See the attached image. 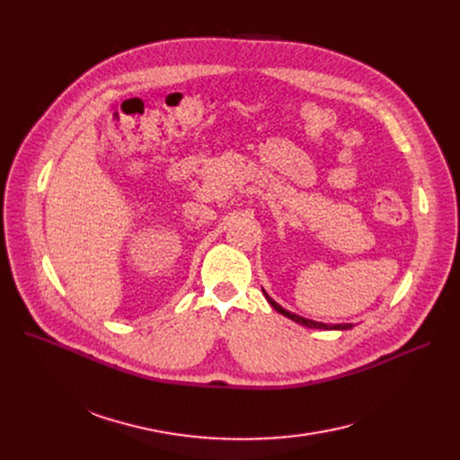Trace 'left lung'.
Returning <instances> with one entry per match:
<instances>
[{
    "label": "left lung",
    "instance_id": "obj_1",
    "mask_svg": "<svg viewBox=\"0 0 460 460\" xmlns=\"http://www.w3.org/2000/svg\"><path fill=\"white\" fill-rule=\"evenodd\" d=\"M262 293H264V288H262ZM264 296H267L269 304H270L278 313H281L283 317L291 319V321H295V323H298V324H302V326H305V328H315V330H350V328H352V324H324V323H317V321H311V319H304V317L296 315V313H291V311L283 309V307H281L278 302H274L267 293H264Z\"/></svg>",
    "mask_w": 460,
    "mask_h": 460
}]
</instances>
